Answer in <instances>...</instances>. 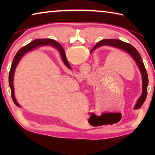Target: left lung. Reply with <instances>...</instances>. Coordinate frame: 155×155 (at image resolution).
<instances>
[{
  "instance_id": "8db88e82",
  "label": "left lung",
  "mask_w": 155,
  "mask_h": 155,
  "mask_svg": "<svg viewBox=\"0 0 155 155\" xmlns=\"http://www.w3.org/2000/svg\"><path fill=\"white\" fill-rule=\"evenodd\" d=\"M103 46H109L114 47V48H115L122 50V51H124L125 52H127V54H129L136 63L139 69H140L141 78H142V94H141L140 98L138 99L137 103H136L134 107V109H138L141 108V107L142 106L143 103H144V101H145V100L146 98L147 94H148L147 89H148V77L146 68L144 66L143 62L142 61V59H141L139 52L137 51V49H136L134 46H132L130 44L124 42V41H122L119 40L109 39V40H103L100 41L99 42L97 43L95 46L92 48V50L91 51V52H92L94 50L98 48V47ZM60 52H61V54L64 53V48H62V46L61 45H60Z\"/></svg>"
}]
</instances>
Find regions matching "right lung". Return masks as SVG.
I'll list each match as a JSON object with an SVG mask.
<instances>
[{"mask_svg": "<svg viewBox=\"0 0 155 155\" xmlns=\"http://www.w3.org/2000/svg\"><path fill=\"white\" fill-rule=\"evenodd\" d=\"M52 46L55 48L57 51L59 52L60 54H61L62 61L64 62V65L66 66L68 68H69L70 70H72V68L70 66V65L68 63V60L66 59V56H65V53L64 51V54H61L60 52V44L57 42V41H54L53 40H51V39H38V40H35L33 41H31L27 45L25 46L24 47H22V48H20L19 51H18V52L15 54V55L14 57V59L13 60V62L12 64V66H11V69H10L9 71V86L10 88H11V94H12V98L14 103L18 107H20V105L15 99V97L14 95V73H15V70L16 69L17 65L19 64L20 61L21 59L22 58L25 54H27L28 52L33 51L36 48H38V46Z\"/></svg>", "mask_w": 155, "mask_h": 155, "instance_id": "right-lung-1", "label": "right lung"}]
</instances>
